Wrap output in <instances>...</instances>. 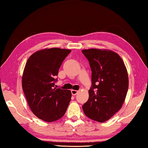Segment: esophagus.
Here are the masks:
<instances>
[{"label":"esophagus","mask_w":148,"mask_h":148,"mask_svg":"<svg viewBox=\"0 0 148 148\" xmlns=\"http://www.w3.org/2000/svg\"><path fill=\"white\" fill-rule=\"evenodd\" d=\"M71 93H72V94L73 95H76L77 93H78V91L75 90H71Z\"/></svg>","instance_id":"1"}]
</instances>
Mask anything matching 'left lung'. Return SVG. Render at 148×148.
I'll use <instances>...</instances> for the list:
<instances>
[{
  "instance_id": "8db88e82",
  "label": "left lung",
  "mask_w": 148,
  "mask_h": 148,
  "mask_svg": "<svg viewBox=\"0 0 148 148\" xmlns=\"http://www.w3.org/2000/svg\"><path fill=\"white\" fill-rule=\"evenodd\" d=\"M82 51L90 62L92 81L83 111L88 118L103 123L118 112L125 102L128 89L127 70L120 56L109 49Z\"/></svg>"
}]
</instances>
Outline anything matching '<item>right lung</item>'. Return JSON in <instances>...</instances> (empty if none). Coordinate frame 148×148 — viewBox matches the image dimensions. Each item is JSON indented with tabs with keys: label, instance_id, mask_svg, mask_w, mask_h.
Here are the masks:
<instances>
[{
	"label": "right lung",
	"instance_id": "right-lung-1",
	"mask_svg": "<svg viewBox=\"0 0 148 148\" xmlns=\"http://www.w3.org/2000/svg\"><path fill=\"white\" fill-rule=\"evenodd\" d=\"M70 52L66 49H43L33 53L25 64L22 79L23 93L31 111L42 121H57L66 111L71 91L55 88V78Z\"/></svg>",
	"mask_w": 148,
	"mask_h": 148
}]
</instances>
